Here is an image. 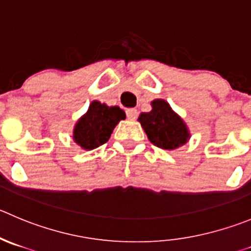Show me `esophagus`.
<instances>
[{
  "mask_svg": "<svg viewBox=\"0 0 251 251\" xmlns=\"http://www.w3.org/2000/svg\"><path fill=\"white\" fill-rule=\"evenodd\" d=\"M126 113H127L128 119H130V121L135 119V118H137V116H138V111L135 108H128L127 111H126Z\"/></svg>",
  "mask_w": 251,
  "mask_h": 251,
  "instance_id": "34e87169",
  "label": "esophagus"
}]
</instances>
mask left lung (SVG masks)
I'll list each match as a JSON object with an SVG mask.
<instances>
[{
    "label": "left lung",
    "mask_w": 251,
    "mask_h": 251,
    "mask_svg": "<svg viewBox=\"0 0 251 251\" xmlns=\"http://www.w3.org/2000/svg\"><path fill=\"white\" fill-rule=\"evenodd\" d=\"M152 109L142 113L138 121L144 128L148 139L157 148L173 150L187 143L190 134L182 119L164 100H154Z\"/></svg>",
    "instance_id": "1"
}]
</instances>
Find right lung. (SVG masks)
Here are the masks:
<instances>
[{
  "mask_svg": "<svg viewBox=\"0 0 251 251\" xmlns=\"http://www.w3.org/2000/svg\"><path fill=\"white\" fill-rule=\"evenodd\" d=\"M126 113L119 107H108L99 101L90 104L87 113L81 117L74 129V140L86 150H92L108 142L114 127Z\"/></svg>",
  "mask_w": 251,
  "mask_h": 251,
  "instance_id": "right-lung-1",
  "label": "right lung"
}]
</instances>
